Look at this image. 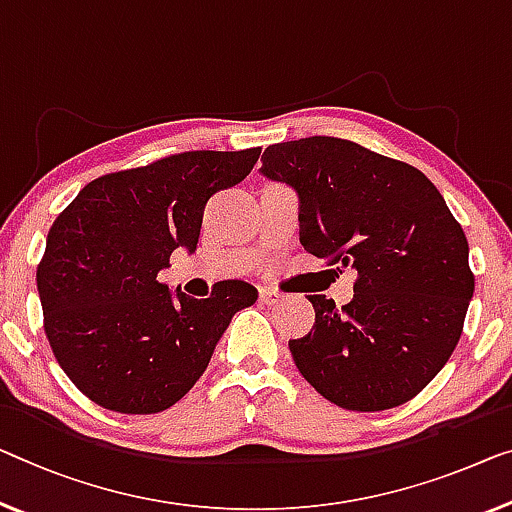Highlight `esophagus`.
Wrapping results in <instances>:
<instances>
[{
    "mask_svg": "<svg viewBox=\"0 0 512 512\" xmlns=\"http://www.w3.org/2000/svg\"><path fill=\"white\" fill-rule=\"evenodd\" d=\"M259 301H262L264 305H278L282 301V294H278L276 289L262 287V289H259Z\"/></svg>",
    "mask_w": 512,
    "mask_h": 512,
    "instance_id": "esophagus-1",
    "label": "esophagus"
}]
</instances>
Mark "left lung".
<instances>
[{"label":"left lung","instance_id":"obj_1","mask_svg":"<svg viewBox=\"0 0 512 512\" xmlns=\"http://www.w3.org/2000/svg\"><path fill=\"white\" fill-rule=\"evenodd\" d=\"M264 177L299 193L301 246L356 271L354 299L310 294L315 326L289 340L305 381L352 411L416 398L444 368L474 296L469 243L421 170L352 140L271 144Z\"/></svg>","mask_w":512,"mask_h":512}]
</instances>
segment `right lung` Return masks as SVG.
<instances>
[{"instance_id":"right-lung-1","label":"right lung","mask_w":512,"mask_h":512,"mask_svg":"<svg viewBox=\"0 0 512 512\" xmlns=\"http://www.w3.org/2000/svg\"><path fill=\"white\" fill-rule=\"evenodd\" d=\"M262 149L183 151L94 179L59 213L36 269L43 326L61 370L119 414H158L179 402L220 335L257 301L243 280L209 299L172 296L160 271L179 246L193 253L204 207L253 170Z\"/></svg>"}]
</instances>
